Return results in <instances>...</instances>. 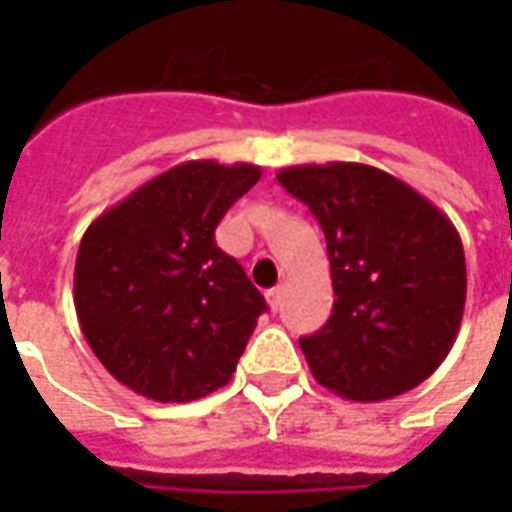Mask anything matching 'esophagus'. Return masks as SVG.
Returning <instances> with one entry per match:
<instances>
[{"instance_id": "esophagus-1", "label": "esophagus", "mask_w": 512, "mask_h": 512, "mask_svg": "<svg viewBox=\"0 0 512 512\" xmlns=\"http://www.w3.org/2000/svg\"><path fill=\"white\" fill-rule=\"evenodd\" d=\"M282 296H285V290L279 288V285H277V288H271V290H268V293H266L268 307H271V310H274V312H277L279 307H282Z\"/></svg>"}]
</instances>
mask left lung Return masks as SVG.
<instances>
[{"instance_id": "obj_1", "label": "left lung", "mask_w": 512, "mask_h": 512, "mask_svg": "<svg viewBox=\"0 0 512 512\" xmlns=\"http://www.w3.org/2000/svg\"><path fill=\"white\" fill-rule=\"evenodd\" d=\"M277 180L318 219L332 266V318L299 340L315 381L359 403L422 384L461 329L458 230L408 183L367 164H301Z\"/></svg>"}]
</instances>
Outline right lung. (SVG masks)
I'll use <instances>...</instances> for the list:
<instances>
[{"instance_id": "add662e5", "label": "right lung", "mask_w": 512, "mask_h": 512, "mask_svg": "<svg viewBox=\"0 0 512 512\" xmlns=\"http://www.w3.org/2000/svg\"><path fill=\"white\" fill-rule=\"evenodd\" d=\"M257 180L255 164L186 161L87 227L76 315L101 365L136 395L189 403L233 378L266 299L213 233Z\"/></svg>"}]
</instances>
